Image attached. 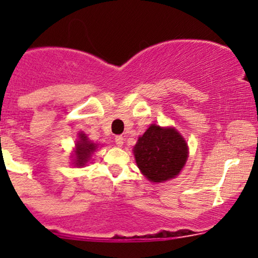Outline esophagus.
<instances>
[{
  "label": "esophagus",
  "mask_w": 258,
  "mask_h": 258,
  "mask_svg": "<svg viewBox=\"0 0 258 258\" xmlns=\"http://www.w3.org/2000/svg\"><path fill=\"white\" fill-rule=\"evenodd\" d=\"M123 141H125V138H123L122 136H116V137H115V143H116L119 147L123 146V143H125Z\"/></svg>",
  "instance_id": "1"
}]
</instances>
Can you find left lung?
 <instances>
[{"label": "left lung", "mask_w": 258, "mask_h": 258, "mask_svg": "<svg viewBox=\"0 0 258 258\" xmlns=\"http://www.w3.org/2000/svg\"><path fill=\"white\" fill-rule=\"evenodd\" d=\"M141 172L152 182L178 176L188 159V146L174 127L150 125L133 148Z\"/></svg>", "instance_id": "8db88e82"}]
</instances>
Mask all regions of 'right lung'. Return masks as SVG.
Returning a JSON list of instances; mask_svg holds the SVG:
<instances>
[{
  "label": "right lung",
  "instance_id": "obj_1",
  "mask_svg": "<svg viewBox=\"0 0 258 258\" xmlns=\"http://www.w3.org/2000/svg\"><path fill=\"white\" fill-rule=\"evenodd\" d=\"M97 144L92 143L88 141L87 136L85 133H79V141L76 142V150H75V166H85L87 161L90 160L91 155L96 152Z\"/></svg>",
  "mask_w": 258,
  "mask_h": 258
}]
</instances>
